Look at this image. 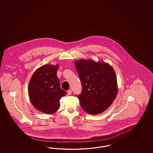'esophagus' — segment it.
I'll return each instance as SVG.
<instances>
[{"label":"esophagus","mask_w":153,"mask_h":153,"mask_svg":"<svg viewBox=\"0 0 153 153\" xmlns=\"http://www.w3.org/2000/svg\"><path fill=\"white\" fill-rule=\"evenodd\" d=\"M72 91L71 90H69L67 91V95H71V94H72Z\"/></svg>","instance_id":"34e87169"}]
</instances>
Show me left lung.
Instances as JSON below:
<instances>
[{
	"instance_id": "8db88e82",
	"label": "left lung",
	"mask_w": 153,
	"mask_h": 153,
	"mask_svg": "<svg viewBox=\"0 0 153 153\" xmlns=\"http://www.w3.org/2000/svg\"><path fill=\"white\" fill-rule=\"evenodd\" d=\"M82 84L77 96L83 110L92 115L101 114L117 97V79L114 69L104 62L80 59L74 62Z\"/></svg>"
}]
</instances>
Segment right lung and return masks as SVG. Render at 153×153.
<instances>
[{
    "instance_id": "right-lung-1",
    "label": "right lung",
    "mask_w": 153,
    "mask_h": 153,
    "mask_svg": "<svg viewBox=\"0 0 153 153\" xmlns=\"http://www.w3.org/2000/svg\"><path fill=\"white\" fill-rule=\"evenodd\" d=\"M59 65H42L37 69L29 80L28 94L33 105L48 114L55 113L59 108V100L66 92L60 88L57 76Z\"/></svg>"
}]
</instances>
